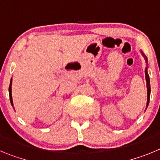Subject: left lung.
I'll use <instances>...</instances> for the list:
<instances>
[{"instance_id": "obj_1", "label": "left lung", "mask_w": 160, "mask_h": 160, "mask_svg": "<svg viewBox=\"0 0 160 160\" xmlns=\"http://www.w3.org/2000/svg\"><path fill=\"white\" fill-rule=\"evenodd\" d=\"M141 53H142V55H143V57H144L145 59V61H146V63L148 64V58L146 57V56L143 54L142 52H141ZM145 78H146V82H147V89H148V100H147V107L148 106V104H149V100H150V93H151V87H150V79H149V75H148V67L145 68Z\"/></svg>"}]
</instances>
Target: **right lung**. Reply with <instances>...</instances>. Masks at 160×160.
<instances>
[{
  "label": "right lung",
  "instance_id": "obj_1",
  "mask_svg": "<svg viewBox=\"0 0 160 160\" xmlns=\"http://www.w3.org/2000/svg\"><path fill=\"white\" fill-rule=\"evenodd\" d=\"M8 92H9L10 102H11L12 106H13V103H12V78H11V80H10V85H9V88H8Z\"/></svg>",
  "mask_w": 160,
  "mask_h": 160
}]
</instances>
